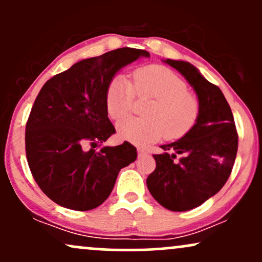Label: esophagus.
I'll list each match as a JSON object with an SVG mask.
<instances>
[{
    "label": "esophagus",
    "instance_id": "esophagus-1",
    "mask_svg": "<svg viewBox=\"0 0 262 262\" xmlns=\"http://www.w3.org/2000/svg\"><path fill=\"white\" fill-rule=\"evenodd\" d=\"M146 154H148V152H146V150L138 149V156H139V158H143V156H145Z\"/></svg>",
    "mask_w": 262,
    "mask_h": 262
}]
</instances>
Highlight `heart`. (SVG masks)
I'll list each match as a JSON object with an SVG mask.
<instances>
[{
  "label": "heart",
  "mask_w": 262,
  "mask_h": 262,
  "mask_svg": "<svg viewBox=\"0 0 262 262\" xmlns=\"http://www.w3.org/2000/svg\"><path fill=\"white\" fill-rule=\"evenodd\" d=\"M135 96L152 98L144 110L146 118H128L118 123L117 132L123 140L148 145L166 138L177 140L193 129L200 117V101L188 91L187 83L172 70L161 65L138 69L133 83L123 75L113 77L106 93L107 112L121 121L133 111Z\"/></svg>",
  "instance_id": "1"
}]
</instances>
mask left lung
<instances>
[{
    "label": "left lung",
    "mask_w": 262,
    "mask_h": 262,
    "mask_svg": "<svg viewBox=\"0 0 262 262\" xmlns=\"http://www.w3.org/2000/svg\"><path fill=\"white\" fill-rule=\"evenodd\" d=\"M165 62L193 87L200 117L187 135L161 145L164 152L154 155L156 167L146 179V186L162 207L185 212L201 206L225 185L236 158L237 133L229 104L218 86L187 61L166 59ZM169 149L174 154L169 155ZM176 154L183 155L177 162Z\"/></svg>",
    "instance_id": "8db88e82"
}]
</instances>
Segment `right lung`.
I'll list each match as a JSON object with an SVG mask.
<instances>
[{"mask_svg":"<svg viewBox=\"0 0 262 262\" xmlns=\"http://www.w3.org/2000/svg\"><path fill=\"white\" fill-rule=\"evenodd\" d=\"M145 50L119 48L81 60L41 87L26 124V154L35 182L50 200L74 210H90L107 200L123 167L137 159L128 141L93 146L116 133L106 93L113 76ZM91 146V148L88 146Z\"/></svg>","mask_w":262,"mask_h":262,"instance_id":"right-lung-1","label":"right lung"}]
</instances>
